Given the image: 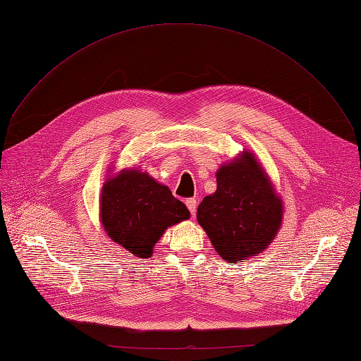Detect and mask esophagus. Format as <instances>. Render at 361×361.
Masks as SVG:
<instances>
[{"instance_id":"obj_1","label":"esophagus","mask_w":361,"mask_h":361,"mask_svg":"<svg viewBox=\"0 0 361 361\" xmlns=\"http://www.w3.org/2000/svg\"><path fill=\"white\" fill-rule=\"evenodd\" d=\"M185 205H187V208H189V211H190L192 215L196 214V207H197L196 199H187V200H185Z\"/></svg>"}]
</instances>
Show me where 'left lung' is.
Listing matches in <instances>:
<instances>
[{"mask_svg": "<svg viewBox=\"0 0 361 361\" xmlns=\"http://www.w3.org/2000/svg\"><path fill=\"white\" fill-rule=\"evenodd\" d=\"M283 207L254 154L223 165L216 172V192L197 208V223L216 252L236 262L270 245L281 223Z\"/></svg>", "mask_w": 361, "mask_h": 361, "instance_id": "left-lung-1", "label": "left lung"}]
</instances>
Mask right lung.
Instances as JSON below:
<instances>
[{"instance_id":"1","label":"right lung","mask_w":361,"mask_h":361,"mask_svg":"<svg viewBox=\"0 0 361 361\" xmlns=\"http://www.w3.org/2000/svg\"><path fill=\"white\" fill-rule=\"evenodd\" d=\"M190 216L166 185L146 172L122 171L102 193V223L114 242L140 258L152 255L164 231Z\"/></svg>"}]
</instances>
